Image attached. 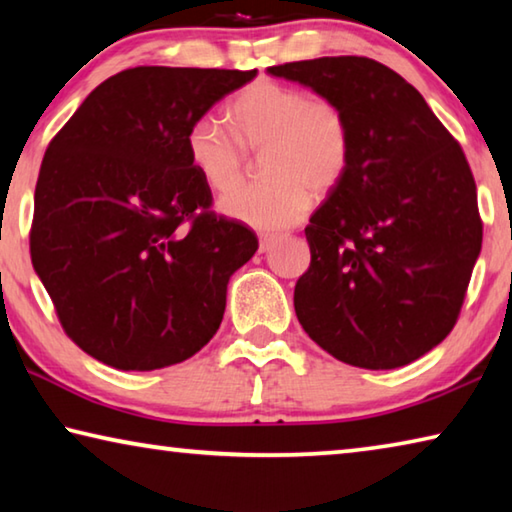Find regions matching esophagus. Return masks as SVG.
<instances>
[{
    "instance_id": "obj_1",
    "label": "esophagus",
    "mask_w": 512,
    "mask_h": 512,
    "mask_svg": "<svg viewBox=\"0 0 512 512\" xmlns=\"http://www.w3.org/2000/svg\"><path fill=\"white\" fill-rule=\"evenodd\" d=\"M275 244H277V237L264 235L262 239H259V253H268V250H273Z\"/></svg>"
}]
</instances>
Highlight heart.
<instances>
[{
  "label": "heart",
  "instance_id": "1",
  "mask_svg": "<svg viewBox=\"0 0 512 512\" xmlns=\"http://www.w3.org/2000/svg\"><path fill=\"white\" fill-rule=\"evenodd\" d=\"M230 135L205 115L187 128L185 149L203 183L227 192L245 170L243 151L264 154L266 186L225 194L219 212L262 232L287 230L309 210V192L329 196L348 176L352 131L339 103L273 79L246 85L228 106Z\"/></svg>",
  "mask_w": 512,
  "mask_h": 512
}]
</instances>
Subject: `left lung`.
Returning a JSON list of instances; mask_svg holds the SVG:
<instances>
[{
  "mask_svg": "<svg viewBox=\"0 0 512 512\" xmlns=\"http://www.w3.org/2000/svg\"><path fill=\"white\" fill-rule=\"evenodd\" d=\"M343 108L348 176L311 214V264L293 291L305 332L334 359L391 370L452 332L483 225L458 142L422 94L363 56L268 67Z\"/></svg>",
  "mask_w": 512,
  "mask_h": 512,
  "instance_id": "1",
  "label": "left lung"
}]
</instances>
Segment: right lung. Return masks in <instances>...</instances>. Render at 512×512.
Returning <instances> with one entry per match:
<instances>
[{
  "instance_id": "1",
  "label": "right lung",
  "mask_w": 512,
  "mask_h": 512,
  "mask_svg": "<svg viewBox=\"0 0 512 512\" xmlns=\"http://www.w3.org/2000/svg\"><path fill=\"white\" fill-rule=\"evenodd\" d=\"M257 69L133 67L94 88L51 140L31 262L65 334L117 370H158L207 345L230 275L257 250L216 216L187 128Z\"/></svg>"
}]
</instances>
